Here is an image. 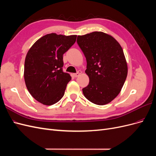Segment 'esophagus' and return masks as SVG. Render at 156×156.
<instances>
[{"instance_id":"1","label":"esophagus","mask_w":156,"mask_h":156,"mask_svg":"<svg viewBox=\"0 0 156 156\" xmlns=\"http://www.w3.org/2000/svg\"><path fill=\"white\" fill-rule=\"evenodd\" d=\"M81 73H82V72H81V70H79L78 72H77L76 73H74V74H73V75H74V77H78V76H79V75H81Z\"/></svg>"}]
</instances>
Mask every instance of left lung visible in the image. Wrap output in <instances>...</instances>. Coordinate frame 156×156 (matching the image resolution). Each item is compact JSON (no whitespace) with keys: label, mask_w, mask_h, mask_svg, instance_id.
I'll return each instance as SVG.
<instances>
[{"label":"left lung","mask_w":156,"mask_h":156,"mask_svg":"<svg viewBox=\"0 0 156 156\" xmlns=\"http://www.w3.org/2000/svg\"><path fill=\"white\" fill-rule=\"evenodd\" d=\"M77 44L85 56L89 84L83 88L88 100L103 105L119 95L127 75L123 49L114 37L102 32L78 36Z\"/></svg>","instance_id":"8db88e82"}]
</instances>
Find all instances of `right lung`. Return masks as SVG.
Instances as JSON below:
<instances>
[{"instance_id": "add662e5", "label": "right lung", "mask_w": 156, "mask_h": 156, "mask_svg": "<svg viewBox=\"0 0 156 156\" xmlns=\"http://www.w3.org/2000/svg\"><path fill=\"white\" fill-rule=\"evenodd\" d=\"M76 35L51 33L41 37L28 51L25 61L26 87L36 100L51 105L61 100L72 79L63 72V55L76 41Z\"/></svg>"}]
</instances>
